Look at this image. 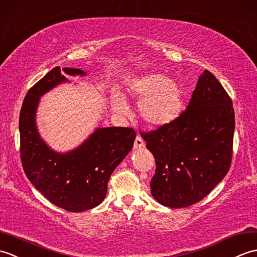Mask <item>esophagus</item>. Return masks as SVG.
<instances>
[{"mask_svg":"<svg viewBox=\"0 0 257 257\" xmlns=\"http://www.w3.org/2000/svg\"><path fill=\"white\" fill-rule=\"evenodd\" d=\"M144 146H145V144H144L143 139H142L141 136H136L135 142H134V148H135V150H139V148H143Z\"/></svg>","mask_w":257,"mask_h":257,"instance_id":"1","label":"esophagus"}]
</instances>
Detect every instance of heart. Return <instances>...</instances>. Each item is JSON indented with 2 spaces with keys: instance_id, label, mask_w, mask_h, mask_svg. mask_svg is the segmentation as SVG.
Masks as SVG:
<instances>
[{
  "instance_id": "b5f03b06",
  "label": "heart",
  "mask_w": 257,
  "mask_h": 257,
  "mask_svg": "<svg viewBox=\"0 0 257 257\" xmlns=\"http://www.w3.org/2000/svg\"><path fill=\"white\" fill-rule=\"evenodd\" d=\"M130 92L141 100L138 111L142 119L154 127L174 122L184 106V90L180 83L162 73L150 72L134 79L130 84ZM112 103L117 113L126 112L122 96L114 94Z\"/></svg>"
}]
</instances>
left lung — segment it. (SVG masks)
<instances>
[{
  "label": "left lung",
  "mask_w": 257,
  "mask_h": 257,
  "mask_svg": "<svg viewBox=\"0 0 257 257\" xmlns=\"http://www.w3.org/2000/svg\"><path fill=\"white\" fill-rule=\"evenodd\" d=\"M234 127L231 98L204 70L187 109L174 122L141 133L156 163L152 196L175 209L202 200L229 172Z\"/></svg>",
  "instance_id": "8db88e82"
}]
</instances>
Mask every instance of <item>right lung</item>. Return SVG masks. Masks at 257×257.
I'll use <instances>...</instances> for the list:
<instances>
[{"mask_svg":"<svg viewBox=\"0 0 257 257\" xmlns=\"http://www.w3.org/2000/svg\"><path fill=\"white\" fill-rule=\"evenodd\" d=\"M85 76L77 68L56 67L28 90L20 113L21 161L33 186L55 206L82 212L103 201L111 174L131 152L136 133L130 127H98L77 148L58 153L45 143L36 125L37 106L49 90Z\"/></svg>","mask_w":257,"mask_h":257,"instance_id":"obj_1","label":"right lung"}]
</instances>
